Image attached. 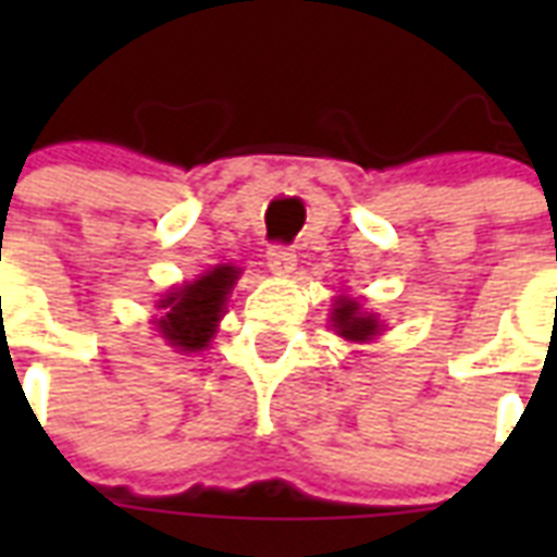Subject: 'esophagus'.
<instances>
[{"label":"esophagus","mask_w":557,"mask_h":557,"mask_svg":"<svg viewBox=\"0 0 557 557\" xmlns=\"http://www.w3.org/2000/svg\"><path fill=\"white\" fill-rule=\"evenodd\" d=\"M265 265H269L271 274H277V277H288V274L295 271L297 257L292 248L274 245V248H269V253H265Z\"/></svg>","instance_id":"1"}]
</instances>
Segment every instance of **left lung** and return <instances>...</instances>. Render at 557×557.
<instances>
[{"label": "left lung", "instance_id": "left-lung-1", "mask_svg": "<svg viewBox=\"0 0 557 557\" xmlns=\"http://www.w3.org/2000/svg\"><path fill=\"white\" fill-rule=\"evenodd\" d=\"M332 330L338 332L341 338L356 341V344H364V341H372L375 335H381L384 323L379 321V314H370L361 309L358 300L352 297L341 295L332 306Z\"/></svg>", "mask_w": 557, "mask_h": 557}]
</instances>
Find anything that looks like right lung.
Here are the masks:
<instances>
[{"mask_svg":"<svg viewBox=\"0 0 557 557\" xmlns=\"http://www.w3.org/2000/svg\"><path fill=\"white\" fill-rule=\"evenodd\" d=\"M239 274L243 271L236 265L222 262L216 269L205 271L199 280L170 288L168 295L159 300L161 318L156 321V326H159L161 338L182 352L208 349L219 326V318L225 314L227 295L236 286Z\"/></svg>","mask_w":557,"mask_h":557,"instance_id":"right-lung-1","label":"right lung"}]
</instances>
